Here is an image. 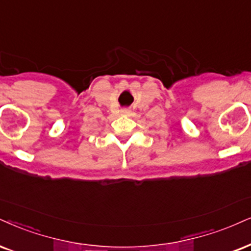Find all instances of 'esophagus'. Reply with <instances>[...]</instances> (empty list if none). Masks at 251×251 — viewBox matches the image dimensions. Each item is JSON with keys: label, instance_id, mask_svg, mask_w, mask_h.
Here are the masks:
<instances>
[{"label": "esophagus", "instance_id": "34e87169", "mask_svg": "<svg viewBox=\"0 0 251 251\" xmlns=\"http://www.w3.org/2000/svg\"><path fill=\"white\" fill-rule=\"evenodd\" d=\"M120 114L123 116H128L129 114H130V109H128V108H123V109L120 110Z\"/></svg>", "mask_w": 251, "mask_h": 251}]
</instances>
